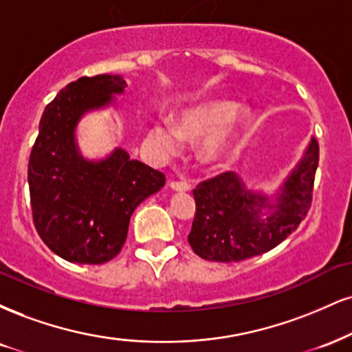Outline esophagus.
I'll return each instance as SVG.
<instances>
[{"label": "esophagus", "instance_id": "esophagus-1", "mask_svg": "<svg viewBox=\"0 0 352 352\" xmlns=\"http://www.w3.org/2000/svg\"><path fill=\"white\" fill-rule=\"evenodd\" d=\"M168 185H170V188L175 190V192H188L190 190V185L184 180H172Z\"/></svg>", "mask_w": 352, "mask_h": 352}]
</instances>
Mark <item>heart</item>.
<instances>
[{
    "mask_svg": "<svg viewBox=\"0 0 352 352\" xmlns=\"http://www.w3.org/2000/svg\"><path fill=\"white\" fill-rule=\"evenodd\" d=\"M248 120V111L238 108L234 101L211 100L185 109L177 128L170 122H157L151 135L160 149L170 154L180 149L182 139L197 141L206 135L200 147V157L203 162L217 164L230 154Z\"/></svg>",
    "mask_w": 352,
    "mask_h": 352,
    "instance_id": "1",
    "label": "heart"
}]
</instances>
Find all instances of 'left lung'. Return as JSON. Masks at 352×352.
I'll return each mask as SVG.
<instances>
[{"mask_svg": "<svg viewBox=\"0 0 352 352\" xmlns=\"http://www.w3.org/2000/svg\"><path fill=\"white\" fill-rule=\"evenodd\" d=\"M318 160V141L311 139L275 205L245 188L232 172L200 182L193 190L197 211L188 234L193 252L205 261L239 262L280 244L310 211ZM264 208L271 210L267 217L261 213Z\"/></svg>", "mask_w": 352, "mask_h": 352, "instance_id": "left-lung-1", "label": "left lung"}]
</instances>
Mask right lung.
Here are the masks:
<instances>
[{"instance_id": "obj_1", "label": "right lung", "mask_w": 352, "mask_h": 352, "mask_svg": "<svg viewBox=\"0 0 352 352\" xmlns=\"http://www.w3.org/2000/svg\"><path fill=\"white\" fill-rule=\"evenodd\" d=\"M120 75L82 77L58 91L42 113L28 165L37 234L69 262L104 264L121 252L133 211L159 192L165 175L116 149L100 162L85 160L75 144L83 113L122 93Z\"/></svg>"}]
</instances>
